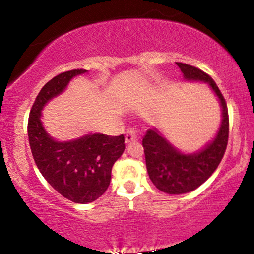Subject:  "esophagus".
<instances>
[{
    "label": "esophagus",
    "instance_id": "34e87169",
    "mask_svg": "<svg viewBox=\"0 0 254 254\" xmlns=\"http://www.w3.org/2000/svg\"><path fill=\"white\" fill-rule=\"evenodd\" d=\"M137 138H138L137 131L135 129H129L127 131V135H125V143H131V142L136 141Z\"/></svg>",
    "mask_w": 254,
    "mask_h": 254
}]
</instances>
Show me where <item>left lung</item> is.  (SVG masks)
Masks as SVG:
<instances>
[{
  "label": "left lung",
  "mask_w": 254,
  "mask_h": 254,
  "mask_svg": "<svg viewBox=\"0 0 254 254\" xmlns=\"http://www.w3.org/2000/svg\"><path fill=\"white\" fill-rule=\"evenodd\" d=\"M177 65L186 81L204 82L210 86L220 103L222 119L214 138L194 153H183L155 127L145 132L142 144L148 174L156 189L168 194L188 193L209 179L224 155L229 132L228 109L214 80L196 66L179 62Z\"/></svg>",
  "instance_id": "left-lung-1"
}]
</instances>
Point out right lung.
<instances>
[{
  "instance_id": "obj_1",
  "label": "right lung",
  "mask_w": 254,
  "mask_h": 254,
  "mask_svg": "<svg viewBox=\"0 0 254 254\" xmlns=\"http://www.w3.org/2000/svg\"><path fill=\"white\" fill-rule=\"evenodd\" d=\"M87 71L75 69L51 78L37 95L27 125L38 170L58 193L80 204L94 202L107 190L112 166L125 149L124 136L87 133L70 141H57L44 127L42 111L62 94L72 78Z\"/></svg>"
}]
</instances>
